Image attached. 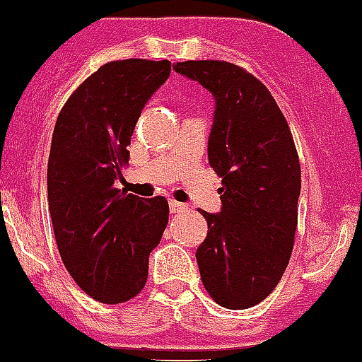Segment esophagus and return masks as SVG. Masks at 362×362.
I'll list each match as a JSON object with an SVG mask.
<instances>
[{
  "label": "esophagus",
  "mask_w": 362,
  "mask_h": 362,
  "mask_svg": "<svg viewBox=\"0 0 362 362\" xmlns=\"http://www.w3.org/2000/svg\"><path fill=\"white\" fill-rule=\"evenodd\" d=\"M168 209H170L172 214H175V212H185V210H188V206L185 203H177V201L172 199L170 203H168Z\"/></svg>",
  "instance_id": "obj_1"
}]
</instances>
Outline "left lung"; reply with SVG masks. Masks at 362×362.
<instances>
[{
  "label": "left lung",
  "instance_id": "obj_1",
  "mask_svg": "<svg viewBox=\"0 0 362 362\" xmlns=\"http://www.w3.org/2000/svg\"><path fill=\"white\" fill-rule=\"evenodd\" d=\"M177 74L216 99L209 163L223 181L221 212H203L196 252L201 281L217 305L255 306L283 277L292 255L300 166L292 132L267 86L226 62H183Z\"/></svg>",
  "mask_w": 362,
  "mask_h": 362
}]
</instances>
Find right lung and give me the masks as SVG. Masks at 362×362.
Wrapping results in <instances>:
<instances>
[{"label":"right lung","mask_w":362,"mask_h":362,"mask_svg":"<svg viewBox=\"0 0 362 362\" xmlns=\"http://www.w3.org/2000/svg\"><path fill=\"white\" fill-rule=\"evenodd\" d=\"M170 76V62L99 66L57 116L47 190L63 264L92 299L117 305L145 288L148 255L168 223V201L116 188L143 107Z\"/></svg>","instance_id":"right-lung-1"}]
</instances>
